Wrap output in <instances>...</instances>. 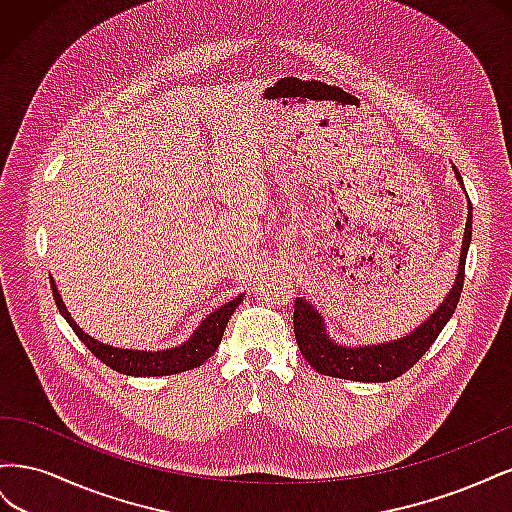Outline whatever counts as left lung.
<instances>
[{"label":"left lung","instance_id":"obj_1","mask_svg":"<svg viewBox=\"0 0 512 512\" xmlns=\"http://www.w3.org/2000/svg\"><path fill=\"white\" fill-rule=\"evenodd\" d=\"M455 168V166H453ZM455 175L461 181L459 170L455 168ZM472 241V203L468 200V222L466 232H463L461 243V256H459V269L455 284L451 292L446 294L440 307L433 312L421 327L414 329L410 335L395 339V342L374 344V346H342L335 344L327 335V324L318 314V309L305 301H294V335H297V344L303 354V359L312 365L318 374L356 380V382H389L399 378L421 359L429 350V346L436 342L446 322L455 314L463 277H466V256Z\"/></svg>","mask_w":512,"mask_h":512}]
</instances>
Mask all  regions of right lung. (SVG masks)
<instances>
[{"label": "right lung", "mask_w": 512, "mask_h": 512, "mask_svg": "<svg viewBox=\"0 0 512 512\" xmlns=\"http://www.w3.org/2000/svg\"><path fill=\"white\" fill-rule=\"evenodd\" d=\"M51 288H53V299L57 303L59 314L66 318L76 337H79L104 365L126 376H170V374H181L185 369H194L200 363H205L209 356L218 350L230 316L235 314V309L243 301V294H239V297L224 303L220 309H215V312H211L203 322L198 324L196 331L188 337V342H183L181 346L158 350V352H147V350L115 348L87 335L79 324L74 322L64 301H61L53 277H51Z\"/></svg>", "instance_id": "obj_1"}]
</instances>
